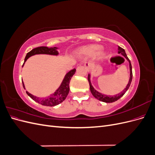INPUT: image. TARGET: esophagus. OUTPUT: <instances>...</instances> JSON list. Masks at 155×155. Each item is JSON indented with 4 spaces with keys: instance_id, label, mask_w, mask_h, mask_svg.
Returning <instances> with one entry per match:
<instances>
[{
    "instance_id": "obj_1",
    "label": "esophagus",
    "mask_w": 155,
    "mask_h": 155,
    "mask_svg": "<svg viewBox=\"0 0 155 155\" xmlns=\"http://www.w3.org/2000/svg\"><path fill=\"white\" fill-rule=\"evenodd\" d=\"M85 67L88 70H90L91 69V67H92V64L90 63H85Z\"/></svg>"
}]
</instances>
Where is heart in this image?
I'll list each match as a JSON object with an SVG mask.
<instances>
[{
    "instance_id": "heart-1",
    "label": "heart",
    "mask_w": 155,
    "mask_h": 155,
    "mask_svg": "<svg viewBox=\"0 0 155 155\" xmlns=\"http://www.w3.org/2000/svg\"><path fill=\"white\" fill-rule=\"evenodd\" d=\"M77 54L80 57H92L96 55L99 59H103L106 58V51L101 48L99 45L92 44L83 46L77 51Z\"/></svg>"
}]
</instances>
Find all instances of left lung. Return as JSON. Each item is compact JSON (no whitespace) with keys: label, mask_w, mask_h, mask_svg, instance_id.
<instances>
[{"label":"left lung","mask_w":155,"mask_h":155,"mask_svg":"<svg viewBox=\"0 0 155 155\" xmlns=\"http://www.w3.org/2000/svg\"><path fill=\"white\" fill-rule=\"evenodd\" d=\"M118 54H120L122 55L125 58V59L128 61L129 64V70H130V77H129V81L127 85L125 87V88L124 89V90L121 91L120 93L117 94L116 95L114 96H108L106 94H102L100 93L98 91H97L96 89L93 87V86L92 85V83L91 81V75L88 74V81L89 83V85H90V90L91 92L92 93V94L94 96L95 98H96L97 100H100L101 101L103 102H105V103H112V102H114L116 101H117L118 100H119L121 97H122L124 94L126 92V91L128 90L130 85V83L131 81H132V79H133V72H132V66H131V63L130 60L129 59V58H127V54L125 53V51L124 49H123L122 48H121L120 46H118Z\"/></svg>","instance_id":"1"}]
</instances>
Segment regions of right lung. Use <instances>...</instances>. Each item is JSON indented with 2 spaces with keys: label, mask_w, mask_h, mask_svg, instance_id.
I'll return each instance as SVG.
<instances>
[{
  "label": "right lung",
  "mask_w": 155,
  "mask_h": 155,
  "mask_svg": "<svg viewBox=\"0 0 155 155\" xmlns=\"http://www.w3.org/2000/svg\"><path fill=\"white\" fill-rule=\"evenodd\" d=\"M58 47H51L48 48L47 46H40V47H37L34 49L31 50L28 53H27L25 59V62L23 63L22 67L24 66L25 62L26 60L30 58L31 56H33L34 55L37 54H47V55H58ZM76 70L73 69L70 70L66 75H65L63 81L61 83L60 86L59 88L56 90L53 94H51L48 97H46L44 98L37 97L35 96H34L31 94L29 93L28 91H26V94L28 95L33 100L39 103V104L45 105V106H49V107H54L55 105H58L61 103H62L66 97H67L68 92L70 91V87H69V84L70 82V79H71L72 77L74 76V74L76 72ZM22 82V85L25 89H26L25 84L23 81Z\"/></svg>",
  "instance_id": "obj_1"
}]
</instances>
